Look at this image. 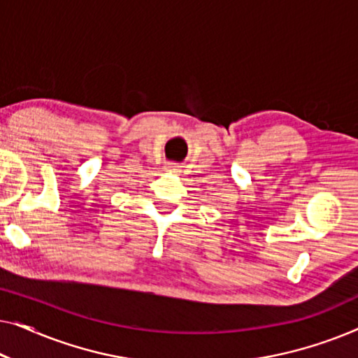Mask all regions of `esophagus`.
Returning <instances> with one entry per match:
<instances>
[{"label": "esophagus", "instance_id": "obj_1", "mask_svg": "<svg viewBox=\"0 0 358 358\" xmlns=\"http://www.w3.org/2000/svg\"><path fill=\"white\" fill-rule=\"evenodd\" d=\"M166 171L171 174H179L180 173V166H178L176 163H168L166 164Z\"/></svg>", "mask_w": 358, "mask_h": 358}]
</instances>
